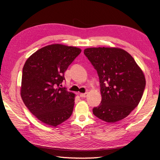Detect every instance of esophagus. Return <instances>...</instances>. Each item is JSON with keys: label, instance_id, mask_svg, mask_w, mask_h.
<instances>
[{"label": "esophagus", "instance_id": "1", "mask_svg": "<svg viewBox=\"0 0 160 160\" xmlns=\"http://www.w3.org/2000/svg\"><path fill=\"white\" fill-rule=\"evenodd\" d=\"M80 96L82 97V98H84V97H86L87 96H88V92H86V93H80Z\"/></svg>", "mask_w": 160, "mask_h": 160}]
</instances>
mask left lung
Segmentation results:
<instances>
[{
    "instance_id": "left-lung-1",
    "label": "left lung",
    "mask_w": 160,
    "mask_h": 160,
    "mask_svg": "<svg viewBox=\"0 0 160 160\" xmlns=\"http://www.w3.org/2000/svg\"><path fill=\"white\" fill-rule=\"evenodd\" d=\"M84 53L99 78L102 102L92 109L94 116L110 123L122 120L142 98L145 88L142 70L122 48H87Z\"/></svg>"
}]
</instances>
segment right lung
<instances>
[{
	"instance_id": "1",
	"label": "right lung",
	"mask_w": 160,
	"mask_h": 160,
	"mask_svg": "<svg viewBox=\"0 0 160 160\" xmlns=\"http://www.w3.org/2000/svg\"><path fill=\"white\" fill-rule=\"evenodd\" d=\"M80 52V48L53 44L37 50L24 65L21 97L29 112L47 125L57 126L72 114L75 94L60 86L65 71Z\"/></svg>"
}]
</instances>
